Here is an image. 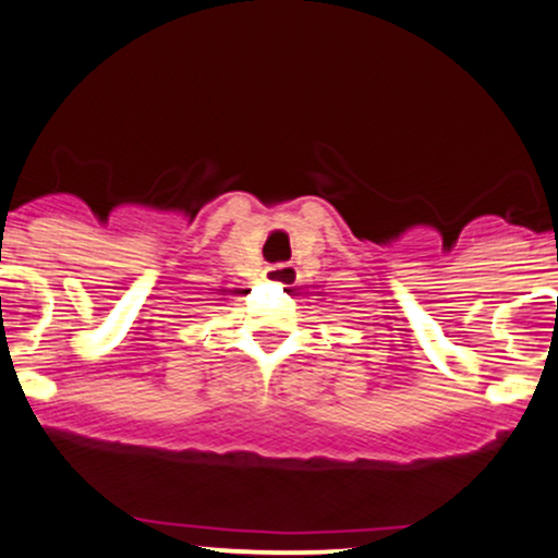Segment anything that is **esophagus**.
Returning <instances> with one entry per match:
<instances>
[{
    "mask_svg": "<svg viewBox=\"0 0 558 558\" xmlns=\"http://www.w3.org/2000/svg\"><path fill=\"white\" fill-rule=\"evenodd\" d=\"M263 277H266L268 281H277V284L292 287V284H298V277H301V274H298V268L290 266V263H281V266L266 268V274H263Z\"/></svg>",
    "mask_w": 558,
    "mask_h": 558,
    "instance_id": "34e87169",
    "label": "esophagus"
}]
</instances>
